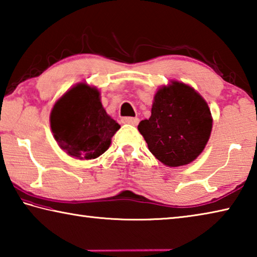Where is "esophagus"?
Here are the masks:
<instances>
[{
    "instance_id": "1",
    "label": "esophagus",
    "mask_w": 257,
    "mask_h": 257,
    "mask_svg": "<svg viewBox=\"0 0 257 257\" xmlns=\"http://www.w3.org/2000/svg\"><path fill=\"white\" fill-rule=\"evenodd\" d=\"M122 123H128L132 125H137L139 122L138 118H132V116H125V118H122Z\"/></svg>"
}]
</instances>
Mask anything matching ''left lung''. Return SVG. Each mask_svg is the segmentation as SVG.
I'll return each instance as SVG.
<instances>
[{"label":"left lung","instance_id":"1","mask_svg":"<svg viewBox=\"0 0 257 257\" xmlns=\"http://www.w3.org/2000/svg\"><path fill=\"white\" fill-rule=\"evenodd\" d=\"M149 150L168 167L188 164L210 138L212 116L207 103L182 82L162 87L154 96L149 120L138 124Z\"/></svg>","mask_w":257,"mask_h":257}]
</instances>
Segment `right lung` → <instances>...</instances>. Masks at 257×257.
<instances>
[{"mask_svg":"<svg viewBox=\"0 0 257 257\" xmlns=\"http://www.w3.org/2000/svg\"><path fill=\"white\" fill-rule=\"evenodd\" d=\"M50 119L55 141L77 159L98 158L120 128L103 108L98 90L82 82L55 103Z\"/></svg>","mask_w":257,"mask_h":257,"instance_id":"obj_1","label":"right lung"}]
</instances>
